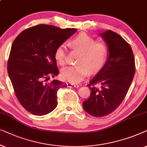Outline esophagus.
I'll return each instance as SVG.
<instances>
[{
    "mask_svg": "<svg viewBox=\"0 0 147 147\" xmlns=\"http://www.w3.org/2000/svg\"><path fill=\"white\" fill-rule=\"evenodd\" d=\"M67 86L68 87H75V88H78L79 87V85H76V84H72L70 83H67Z\"/></svg>",
    "mask_w": 147,
    "mask_h": 147,
    "instance_id": "1",
    "label": "esophagus"
}]
</instances>
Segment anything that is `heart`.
Masks as SVG:
<instances>
[{
    "label": "heart",
    "mask_w": 147,
    "mask_h": 147,
    "mask_svg": "<svg viewBox=\"0 0 147 147\" xmlns=\"http://www.w3.org/2000/svg\"><path fill=\"white\" fill-rule=\"evenodd\" d=\"M70 46L81 52L78 64L68 66L61 71L64 81L77 84L83 81L89 73H96L104 65L108 55V48L103 42L96 43L95 40L86 34H80L70 42ZM56 62L60 65L66 62V47L64 44L56 48L54 54Z\"/></svg>",
    "instance_id": "b5f03b06"
}]
</instances>
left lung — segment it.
Instances as JSON below:
<instances>
[{
  "label": "left lung",
  "mask_w": 147,
  "mask_h": 147,
  "mask_svg": "<svg viewBox=\"0 0 147 147\" xmlns=\"http://www.w3.org/2000/svg\"><path fill=\"white\" fill-rule=\"evenodd\" d=\"M108 48L104 66L88 84L89 99L83 103L85 111L95 117L107 116L116 110L126 97L135 73L132 48L120 35L111 30L99 34ZM99 84L100 87H94Z\"/></svg>",
  "instance_id": "left-lung-1"
}]
</instances>
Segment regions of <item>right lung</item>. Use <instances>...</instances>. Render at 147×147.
Here are the masks:
<instances>
[{
    "mask_svg": "<svg viewBox=\"0 0 147 147\" xmlns=\"http://www.w3.org/2000/svg\"><path fill=\"white\" fill-rule=\"evenodd\" d=\"M41 24L23 31L11 46L7 70L15 95L27 111L44 116L57 106V92L66 85L58 80L56 48L77 31Z\"/></svg>",
    "mask_w": 147,
    "mask_h": 147,
    "instance_id": "add662e5",
    "label": "right lung"
}]
</instances>
